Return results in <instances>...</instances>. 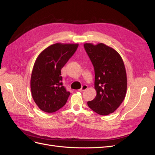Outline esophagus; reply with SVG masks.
Segmentation results:
<instances>
[{"label":"esophagus","mask_w":155,"mask_h":155,"mask_svg":"<svg viewBox=\"0 0 155 155\" xmlns=\"http://www.w3.org/2000/svg\"><path fill=\"white\" fill-rule=\"evenodd\" d=\"M88 88V86L87 85H83L82 86V87L79 89V91H81V92H83V91H85V90H87V89Z\"/></svg>","instance_id":"1"}]
</instances>
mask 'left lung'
Returning a JSON list of instances; mask_svg holds the SVG:
<instances>
[{
    "instance_id": "1",
    "label": "left lung",
    "mask_w": 155,
    "mask_h": 155,
    "mask_svg": "<svg viewBox=\"0 0 155 155\" xmlns=\"http://www.w3.org/2000/svg\"><path fill=\"white\" fill-rule=\"evenodd\" d=\"M85 48L94 68L96 96L88 106L98 114L114 112L125 99L127 79L124 61L119 53L104 43H85Z\"/></svg>"
}]
</instances>
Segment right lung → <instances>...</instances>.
<instances>
[{"label": "right lung", "instance_id": "obj_1", "mask_svg": "<svg viewBox=\"0 0 155 155\" xmlns=\"http://www.w3.org/2000/svg\"><path fill=\"white\" fill-rule=\"evenodd\" d=\"M79 44L58 43L45 48L37 58L30 88L36 105L45 112H54L66 104L70 92L63 86L61 70L76 51Z\"/></svg>", "mask_w": 155, "mask_h": 155}]
</instances>
